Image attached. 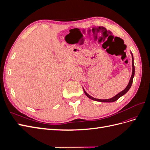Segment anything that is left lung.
<instances>
[{
	"label": "left lung",
	"mask_w": 150,
	"mask_h": 150,
	"mask_svg": "<svg viewBox=\"0 0 150 150\" xmlns=\"http://www.w3.org/2000/svg\"><path fill=\"white\" fill-rule=\"evenodd\" d=\"M131 53V55H132V67H133V72H132V75H131V77L130 78V80H129V82L128 84V86H126V88L123 90L121 92H120V93L117 94V95H116L115 96H114L112 98H110V99H96V98H94L92 96H91L90 95H89L87 93H86L84 89V92L85 93V94L89 98H90L91 99H93V100L94 101H99V102H107V103H111V102H114V101H116V100H117L120 97H121L122 96H123V95L125 94H126L127 92L128 91L129 89H130L131 85H132V83H133V78H134V62H133V55L132 52Z\"/></svg>",
	"instance_id": "1"
}]
</instances>
